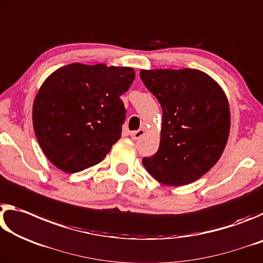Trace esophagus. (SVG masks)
<instances>
[{"mask_svg":"<svg viewBox=\"0 0 263 263\" xmlns=\"http://www.w3.org/2000/svg\"><path fill=\"white\" fill-rule=\"evenodd\" d=\"M144 133H145V129L141 128V129H139V130L130 133V137H132L133 140H139L140 137H142V136L144 135Z\"/></svg>","mask_w":263,"mask_h":263,"instance_id":"esophagus-1","label":"esophagus"}]
</instances>
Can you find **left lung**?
<instances>
[{
  "instance_id": "left-lung-1",
  "label": "left lung",
  "mask_w": 263,
  "mask_h": 263,
  "mask_svg": "<svg viewBox=\"0 0 263 263\" xmlns=\"http://www.w3.org/2000/svg\"><path fill=\"white\" fill-rule=\"evenodd\" d=\"M140 77L160 101V147L142 163L167 186L187 185L219 161L231 129L230 103L221 86L196 68L141 70Z\"/></svg>"
}]
</instances>
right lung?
Returning <instances> with one entry per match:
<instances>
[{
  "instance_id": "add662e5",
  "label": "right lung",
  "mask_w": 263,
  "mask_h": 263,
  "mask_svg": "<svg viewBox=\"0 0 263 263\" xmlns=\"http://www.w3.org/2000/svg\"><path fill=\"white\" fill-rule=\"evenodd\" d=\"M135 79L132 67L68 64L47 77L32 105L34 135L45 156L64 172L100 163L121 137L120 96Z\"/></svg>"
}]
</instances>
